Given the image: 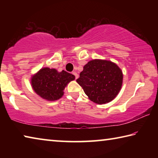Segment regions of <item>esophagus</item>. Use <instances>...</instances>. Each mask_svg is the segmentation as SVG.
Here are the masks:
<instances>
[{
    "label": "esophagus",
    "mask_w": 158,
    "mask_h": 158,
    "mask_svg": "<svg viewBox=\"0 0 158 158\" xmlns=\"http://www.w3.org/2000/svg\"><path fill=\"white\" fill-rule=\"evenodd\" d=\"M73 75H74V77H75V79H76L79 77L78 74H77V73H76V72H73Z\"/></svg>",
    "instance_id": "esophagus-1"
}]
</instances>
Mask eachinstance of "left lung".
<instances>
[{
	"label": "left lung",
	"mask_w": 158,
	"mask_h": 158,
	"mask_svg": "<svg viewBox=\"0 0 158 158\" xmlns=\"http://www.w3.org/2000/svg\"><path fill=\"white\" fill-rule=\"evenodd\" d=\"M77 82L89 100L98 105L110 102L118 94L123 84L121 69L110 60L94 59L85 64Z\"/></svg>",
	"instance_id": "left-lung-1"
}]
</instances>
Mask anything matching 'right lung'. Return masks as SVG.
I'll use <instances>...</instances> for the list:
<instances>
[{"label": "right lung", "instance_id": "add662e5", "mask_svg": "<svg viewBox=\"0 0 158 158\" xmlns=\"http://www.w3.org/2000/svg\"><path fill=\"white\" fill-rule=\"evenodd\" d=\"M75 79L73 74L54 68H44L31 77V86L37 95L44 100L55 101L63 97L64 90L69 82Z\"/></svg>", "mask_w": 158, "mask_h": 158}]
</instances>
